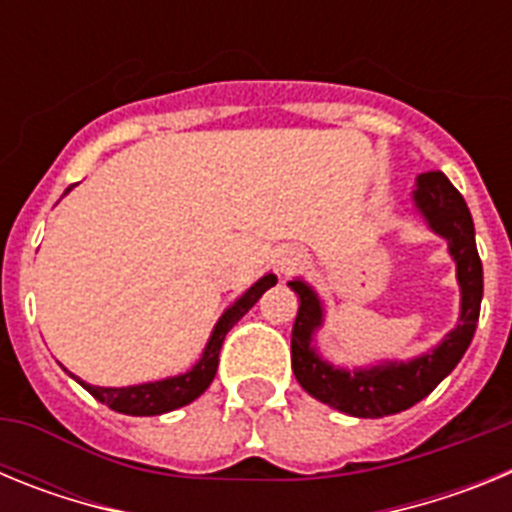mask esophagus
<instances>
[{
  "instance_id": "esophagus-1",
  "label": "esophagus",
  "mask_w": 512,
  "mask_h": 512,
  "mask_svg": "<svg viewBox=\"0 0 512 512\" xmlns=\"http://www.w3.org/2000/svg\"><path fill=\"white\" fill-rule=\"evenodd\" d=\"M302 264V253L300 251H282V256H279L277 266L282 274H289V271H295L297 266Z\"/></svg>"
}]
</instances>
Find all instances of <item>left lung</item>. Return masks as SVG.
Instances as JSON below:
<instances>
[{
  "mask_svg": "<svg viewBox=\"0 0 512 512\" xmlns=\"http://www.w3.org/2000/svg\"><path fill=\"white\" fill-rule=\"evenodd\" d=\"M413 202L428 228L449 243L461 289L459 325L428 354L410 361H382L366 369H338L328 364L312 346L315 330L323 325V302L302 279L289 282L300 297L292 328V372L307 395L354 418H384L413 408L436 390L443 377L454 372L477 330L482 261L474 243L472 212L443 171H425L415 179Z\"/></svg>",
  "mask_w": 512,
  "mask_h": 512,
  "instance_id": "1",
  "label": "left lung"
}]
</instances>
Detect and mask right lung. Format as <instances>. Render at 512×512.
<instances>
[{"instance_id":"obj_1","label":"right lung","mask_w":512,"mask_h":512,"mask_svg":"<svg viewBox=\"0 0 512 512\" xmlns=\"http://www.w3.org/2000/svg\"><path fill=\"white\" fill-rule=\"evenodd\" d=\"M71 189H74V184L66 189V194H69ZM274 284H277V277H274V274H266V277H261L251 289H246V292L220 315V320H217L215 328H212V336L210 341H207L205 351H202L200 361H197L189 372L179 374V377L161 379V382L133 384V387H94V384L76 379L74 374H71V377H74L89 395L97 397L102 405H107V408L117 410V413L122 415H161L169 413V410L184 408V405H189L192 400H197V397L210 387L212 379H215L225 333H228V330L233 328L256 302H259V297L264 295L266 289L274 287Z\"/></svg>"}]
</instances>
